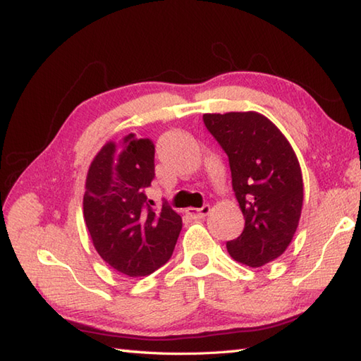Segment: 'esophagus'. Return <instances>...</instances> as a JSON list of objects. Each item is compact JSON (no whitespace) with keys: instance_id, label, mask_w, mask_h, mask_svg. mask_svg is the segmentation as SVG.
Returning <instances> with one entry per match:
<instances>
[{"instance_id":"34e87169","label":"esophagus","mask_w":361,"mask_h":361,"mask_svg":"<svg viewBox=\"0 0 361 361\" xmlns=\"http://www.w3.org/2000/svg\"><path fill=\"white\" fill-rule=\"evenodd\" d=\"M209 211H211V206H209V204H204L203 208H200V209L189 208V209L186 211V214H188V216H189L190 219H204V217L209 214Z\"/></svg>"}]
</instances>
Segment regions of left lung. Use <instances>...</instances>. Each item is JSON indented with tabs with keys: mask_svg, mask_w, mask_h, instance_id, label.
Segmentation results:
<instances>
[{
	"mask_svg": "<svg viewBox=\"0 0 361 361\" xmlns=\"http://www.w3.org/2000/svg\"><path fill=\"white\" fill-rule=\"evenodd\" d=\"M203 122L225 150L233 189L245 217L226 243L237 262L262 267L287 250L302 209V173L287 137L256 111L206 113Z\"/></svg>",
	"mask_w": 361,
	"mask_h": 361,
	"instance_id": "obj_1",
	"label": "left lung"
}]
</instances>
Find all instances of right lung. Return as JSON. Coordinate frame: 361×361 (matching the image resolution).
I'll return each instance as SVG.
<instances>
[{
    "label": "right lung",
    "mask_w": 361,
    "mask_h": 361,
    "mask_svg": "<svg viewBox=\"0 0 361 361\" xmlns=\"http://www.w3.org/2000/svg\"><path fill=\"white\" fill-rule=\"evenodd\" d=\"M155 145L130 133L106 142L87 175L83 217L96 251L114 270L141 278L171 259L183 221L166 203L152 208Z\"/></svg>",
    "instance_id": "right-lung-1"
}]
</instances>
